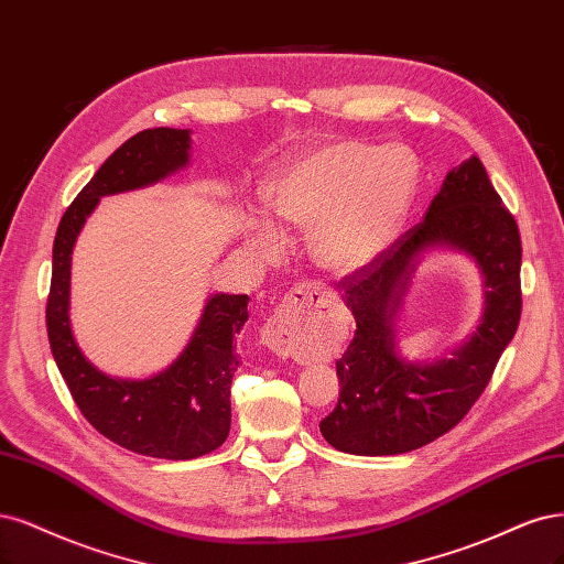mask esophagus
Instances as JSON below:
<instances>
[{
    "instance_id": "obj_1",
    "label": "esophagus",
    "mask_w": 564,
    "mask_h": 564,
    "mask_svg": "<svg viewBox=\"0 0 564 564\" xmlns=\"http://www.w3.org/2000/svg\"><path fill=\"white\" fill-rule=\"evenodd\" d=\"M328 303V294L322 291L315 284H299L286 294L282 305L278 307V313L270 317L263 340L268 347H273L275 352H284L291 345V338H294L296 332H301L305 317L310 310L324 307Z\"/></svg>"
}]
</instances>
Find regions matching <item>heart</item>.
I'll list each match as a JSON object with an SVG mask.
<instances>
[{
	"label": "heart",
	"instance_id": "1",
	"mask_svg": "<svg viewBox=\"0 0 564 564\" xmlns=\"http://www.w3.org/2000/svg\"><path fill=\"white\" fill-rule=\"evenodd\" d=\"M417 186V165L401 149L336 142L291 165L275 186V215L315 232L317 261L334 273L371 263L399 230ZM261 249H275V232L257 226Z\"/></svg>",
	"mask_w": 564,
	"mask_h": 564
}]
</instances>
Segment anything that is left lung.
<instances>
[{
	"label": "left lung",
	"instance_id": "1",
	"mask_svg": "<svg viewBox=\"0 0 564 564\" xmlns=\"http://www.w3.org/2000/svg\"><path fill=\"white\" fill-rule=\"evenodd\" d=\"M436 241L455 243L479 261L489 284V305L479 332L455 360L403 365L393 355L391 313L414 257ZM520 261L516 217L474 156L445 177L420 224L338 282L357 332L336 361L340 399L322 420V436L343 453L401 455L457 426L485 392L518 332Z\"/></svg>",
	"mask_w": 564,
	"mask_h": 564
}]
</instances>
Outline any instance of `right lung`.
<instances>
[{"mask_svg": "<svg viewBox=\"0 0 564 564\" xmlns=\"http://www.w3.org/2000/svg\"><path fill=\"white\" fill-rule=\"evenodd\" d=\"M188 147V130L149 128L111 153L57 226L46 301L51 352L82 415L121 448L161 459L200 457L226 441L230 382L240 366L232 338L249 317V299L228 294L212 299L184 355L165 373L142 382L111 380L95 371L72 338L69 261L74 240L100 196L163 180L186 165Z\"/></svg>", "mask_w": 564, "mask_h": 564, "instance_id": "obj_1", "label": "right lung"}]
</instances>
